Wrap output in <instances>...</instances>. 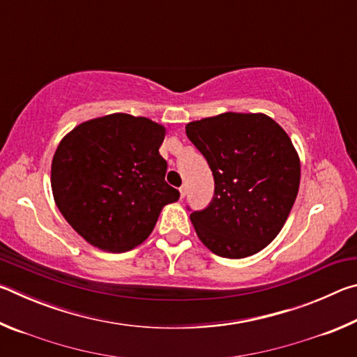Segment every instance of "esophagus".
Returning a JSON list of instances; mask_svg holds the SVG:
<instances>
[{
	"label": "esophagus",
	"mask_w": 357,
	"mask_h": 357,
	"mask_svg": "<svg viewBox=\"0 0 357 357\" xmlns=\"http://www.w3.org/2000/svg\"><path fill=\"white\" fill-rule=\"evenodd\" d=\"M185 193H187V185H183L179 189V197H181V200H183V198L185 197Z\"/></svg>",
	"instance_id": "esophagus-1"
}]
</instances>
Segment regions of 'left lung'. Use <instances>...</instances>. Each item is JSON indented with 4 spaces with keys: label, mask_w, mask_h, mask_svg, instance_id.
Instances as JSON below:
<instances>
[{
    "label": "left lung",
    "mask_w": 357,
    "mask_h": 357,
    "mask_svg": "<svg viewBox=\"0 0 357 357\" xmlns=\"http://www.w3.org/2000/svg\"><path fill=\"white\" fill-rule=\"evenodd\" d=\"M185 134L215 183L209 206L190 214L197 236L223 258L255 255L280 233L298 197L291 138L268 114L234 112L192 121Z\"/></svg>",
    "instance_id": "1"
}]
</instances>
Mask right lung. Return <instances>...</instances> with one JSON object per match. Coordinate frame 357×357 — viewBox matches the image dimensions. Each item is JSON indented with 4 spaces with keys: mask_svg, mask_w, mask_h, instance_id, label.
I'll list each match as a JSON object with an SVG mask.
<instances>
[{
    "mask_svg": "<svg viewBox=\"0 0 357 357\" xmlns=\"http://www.w3.org/2000/svg\"><path fill=\"white\" fill-rule=\"evenodd\" d=\"M165 132L149 118L112 113L84 121L59 142L53 198L88 244L112 253L132 250L153 233L164 206L178 202L159 154Z\"/></svg>",
    "mask_w": 357,
    "mask_h": 357,
    "instance_id": "add662e5",
    "label": "right lung"
}]
</instances>
